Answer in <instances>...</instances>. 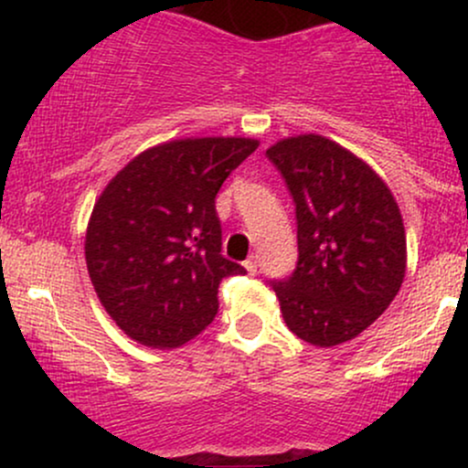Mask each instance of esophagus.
<instances>
[{
    "mask_svg": "<svg viewBox=\"0 0 468 468\" xmlns=\"http://www.w3.org/2000/svg\"><path fill=\"white\" fill-rule=\"evenodd\" d=\"M257 266H260V261H257V255H250L249 260L244 261V268H246V271L250 272V275H255V272H257Z\"/></svg>",
    "mask_w": 468,
    "mask_h": 468,
    "instance_id": "esophagus-1",
    "label": "esophagus"
}]
</instances>
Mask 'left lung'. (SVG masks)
I'll return each instance as SVG.
<instances>
[{"label":"left lung","mask_w":468,"mask_h":468,"mask_svg":"<svg viewBox=\"0 0 468 468\" xmlns=\"http://www.w3.org/2000/svg\"><path fill=\"white\" fill-rule=\"evenodd\" d=\"M266 155L297 213V266L272 282L283 321L313 346L352 341L388 310L405 279L399 204L372 166L330 138H283Z\"/></svg>","instance_id":"obj_1"}]
</instances>
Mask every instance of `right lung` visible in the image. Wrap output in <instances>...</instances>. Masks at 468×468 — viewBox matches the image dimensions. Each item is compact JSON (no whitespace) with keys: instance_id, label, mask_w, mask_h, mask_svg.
<instances>
[{"instance_id":"obj_1","label":"right lung","mask_w":468,"mask_h":468,"mask_svg":"<svg viewBox=\"0 0 468 468\" xmlns=\"http://www.w3.org/2000/svg\"><path fill=\"white\" fill-rule=\"evenodd\" d=\"M260 147L255 138H182L138 154L110 180L85 233V261L107 314L147 347H180L216 319L222 255L216 196Z\"/></svg>"}]
</instances>
